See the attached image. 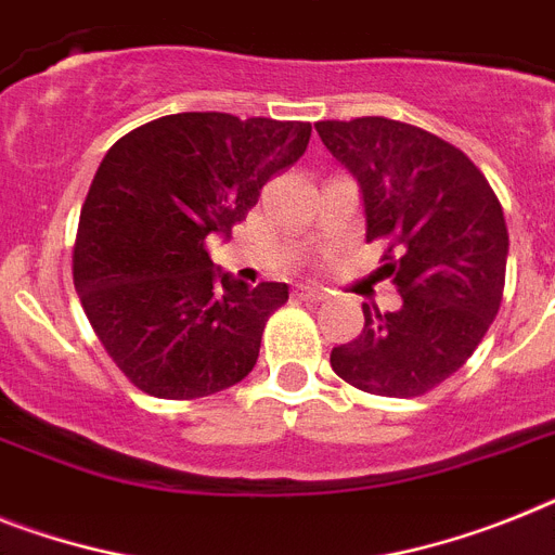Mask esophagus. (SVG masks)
I'll return each mask as SVG.
<instances>
[{"label":"esophagus","mask_w":555,"mask_h":555,"mask_svg":"<svg viewBox=\"0 0 555 555\" xmlns=\"http://www.w3.org/2000/svg\"><path fill=\"white\" fill-rule=\"evenodd\" d=\"M293 299H299V301H324V299H327V293L319 291V287H296V291H293Z\"/></svg>","instance_id":"34e87169"}]
</instances>
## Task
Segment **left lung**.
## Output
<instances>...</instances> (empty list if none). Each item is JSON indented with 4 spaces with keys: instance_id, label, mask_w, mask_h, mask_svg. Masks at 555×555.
Returning <instances> with one entry per match:
<instances>
[{
    "instance_id": "left-lung-1",
    "label": "left lung",
    "mask_w": 555,
    "mask_h": 555,
    "mask_svg": "<svg viewBox=\"0 0 555 555\" xmlns=\"http://www.w3.org/2000/svg\"><path fill=\"white\" fill-rule=\"evenodd\" d=\"M321 143L361 185L366 242L403 307H364V330L330 366L361 392L421 398L451 378L502 305L507 228L486 175L449 141L403 120H319Z\"/></svg>"
}]
</instances>
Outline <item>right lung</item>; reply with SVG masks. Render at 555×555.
<instances>
[{
    "label": "right lung",
    "instance_id": "1",
    "mask_svg": "<svg viewBox=\"0 0 555 555\" xmlns=\"http://www.w3.org/2000/svg\"><path fill=\"white\" fill-rule=\"evenodd\" d=\"M310 132L307 120L180 112L112 143L81 206L73 285L106 356L141 392L206 398L254 370L287 285L217 276L208 236L248 217Z\"/></svg>",
    "mask_w": 555,
    "mask_h": 555
}]
</instances>
